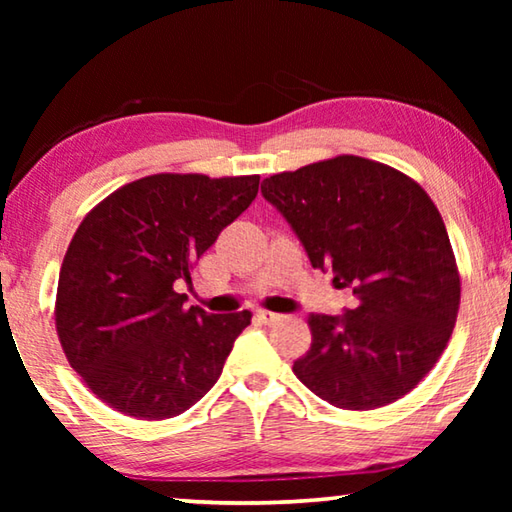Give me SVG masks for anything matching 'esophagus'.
I'll return each mask as SVG.
<instances>
[{
    "label": "esophagus",
    "instance_id": "obj_1",
    "mask_svg": "<svg viewBox=\"0 0 512 512\" xmlns=\"http://www.w3.org/2000/svg\"><path fill=\"white\" fill-rule=\"evenodd\" d=\"M257 318L262 320L264 325H275V323H280L284 316L282 314H275V311H257Z\"/></svg>",
    "mask_w": 512,
    "mask_h": 512
}]
</instances>
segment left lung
I'll list each match as a JSON object with an SVG mask.
<instances>
[{
  "instance_id": "1",
  "label": "left lung",
  "mask_w": 512,
  "mask_h": 512,
  "mask_svg": "<svg viewBox=\"0 0 512 512\" xmlns=\"http://www.w3.org/2000/svg\"><path fill=\"white\" fill-rule=\"evenodd\" d=\"M262 196L309 262L352 291L341 316L311 314V348L293 372L311 393L370 411L413 391L452 336L461 302L452 244L427 192L357 155L266 178Z\"/></svg>"
}]
</instances>
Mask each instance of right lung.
Returning <instances> with one entry per match:
<instances>
[{
    "label": "right lung",
    "mask_w": 512,
    "mask_h": 512,
    "mask_svg": "<svg viewBox=\"0 0 512 512\" xmlns=\"http://www.w3.org/2000/svg\"><path fill=\"white\" fill-rule=\"evenodd\" d=\"M259 176L158 173L85 216L58 277L56 329L90 391L140 420L173 418L221 377L250 311L185 307L176 282L255 201Z\"/></svg>",
    "instance_id": "obj_1"
}]
</instances>
